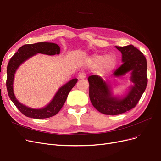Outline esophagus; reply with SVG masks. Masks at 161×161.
Listing matches in <instances>:
<instances>
[{"instance_id": "obj_1", "label": "esophagus", "mask_w": 161, "mask_h": 161, "mask_svg": "<svg viewBox=\"0 0 161 161\" xmlns=\"http://www.w3.org/2000/svg\"><path fill=\"white\" fill-rule=\"evenodd\" d=\"M86 74L84 72H79V79H84L86 78Z\"/></svg>"}]
</instances>
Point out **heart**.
Returning a JSON list of instances; mask_svg holds the SVG:
<instances>
[{
  "label": "heart",
  "instance_id": "obj_1",
  "mask_svg": "<svg viewBox=\"0 0 161 161\" xmlns=\"http://www.w3.org/2000/svg\"><path fill=\"white\" fill-rule=\"evenodd\" d=\"M101 59V56H95L92 62L95 65H97L99 63L98 66V69L101 72H107L112 70L115 67L116 64V60L115 58L112 56H107ZM101 62H100V61Z\"/></svg>",
  "mask_w": 161,
  "mask_h": 161
}]
</instances>
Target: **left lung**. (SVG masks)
Returning a JSON list of instances; mask_svg holds the SVG:
<instances>
[{
    "mask_svg": "<svg viewBox=\"0 0 161 161\" xmlns=\"http://www.w3.org/2000/svg\"><path fill=\"white\" fill-rule=\"evenodd\" d=\"M115 47L122 53L123 64L114 72V75L120 76L131 71V80L134 85L124 99H119L111 95L109 86L101 77L89 76L91 103L97 111L105 115H119L135 108L148 83L147 62L143 53L131 44Z\"/></svg>",
    "mask_w": 161,
    "mask_h": 161,
    "instance_id": "obj_1",
    "label": "left lung"
}]
</instances>
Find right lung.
Segmentation results:
<instances>
[{"mask_svg": "<svg viewBox=\"0 0 161 161\" xmlns=\"http://www.w3.org/2000/svg\"><path fill=\"white\" fill-rule=\"evenodd\" d=\"M60 47L54 43L39 42L33 44H25L21 46L12 56L7 66V89L8 97L13 103L21 113L29 118L35 119L48 118L56 115L64 105L70 90L74 87L78 79H74L60 87L53 99L44 108L36 109L28 108L21 104L17 100L13 93V84L14 75L17 68L28 58L36 55L37 53H44L47 55H55L60 53Z\"/></svg>", "mask_w": 161, "mask_h": 161, "instance_id": "add662e5", "label": "right lung"}]
</instances>
